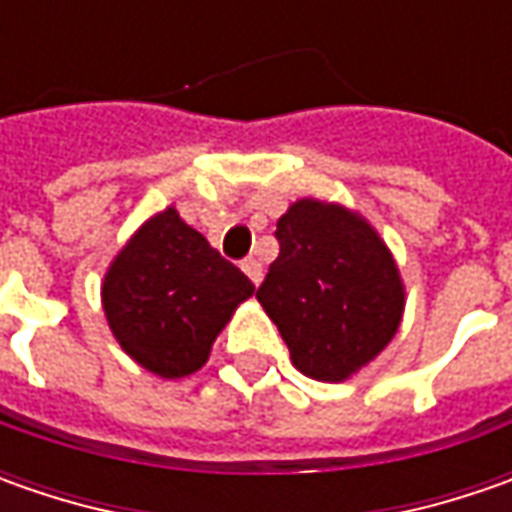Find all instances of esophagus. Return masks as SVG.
Segmentation results:
<instances>
[{"mask_svg":"<svg viewBox=\"0 0 512 512\" xmlns=\"http://www.w3.org/2000/svg\"><path fill=\"white\" fill-rule=\"evenodd\" d=\"M242 270H245L247 279H250L253 285H259V282H262V276H265V270H262V262H259L256 256L245 259V262H242Z\"/></svg>","mask_w":512,"mask_h":512,"instance_id":"1","label":"esophagus"}]
</instances>
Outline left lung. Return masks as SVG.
I'll return each mask as SVG.
<instances>
[{
    "label": "left lung",
    "mask_w": 512,
    "mask_h": 512,
    "mask_svg": "<svg viewBox=\"0 0 512 512\" xmlns=\"http://www.w3.org/2000/svg\"><path fill=\"white\" fill-rule=\"evenodd\" d=\"M276 242L279 256L256 299L305 376L344 382L399 330V267L362 216L316 199L290 205L276 222Z\"/></svg>",
    "instance_id": "obj_1"
}]
</instances>
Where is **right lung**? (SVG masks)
<instances>
[{"instance_id":"add662e5","label":"right lung","mask_w":512,"mask_h":512,"mask_svg":"<svg viewBox=\"0 0 512 512\" xmlns=\"http://www.w3.org/2000/svg\"><path fill=\"white\" fill-rule=\"evenodd\" d=\"M253 282L168 207L136 230L113 259L102 305L130 359L162 379H182L210 356Z\"/></svg>"}]
</instances>
